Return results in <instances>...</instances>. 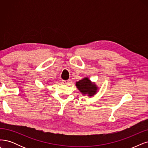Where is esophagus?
<instances>
[{"mask_svg": "<svg viewBox=\"0 0 148 148\" xmlns=\"http://www.w3.org/2000/svg\"><path fill=\"white\" fill-rule=\"evenodd\" d=\"M63 83L64 84H66V85H68L69 83V80H63Z\"/></svg>", "mask_w": 148, "mask_h": 148, "instance_id": "34e87169", "label": "esophagus"}]
</instances>
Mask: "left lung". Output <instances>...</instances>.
<instances>
[{
  "label": "left lung",
  "instance_id": "1",
  "mask_svg": "<svg viewBox=\"0 0 148 148\" xmlns=\"http://www.w3.org/2000/svg\"><path fill=\"white\" fill-rule=\"evenodd\" d=\"M75 85L82 95H87L88 97L93 96L98 90L97 85L92 83L88 77H85L76 82Z\"/></svg>",
  "mask_w": 148,
  "mask_h": 148
}]
</instances>
